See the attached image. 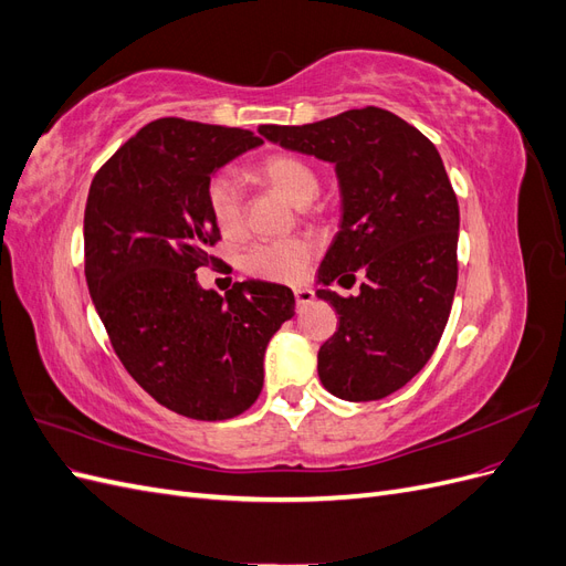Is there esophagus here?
Returning a JSON list of instances; mask_svg holds the SVG:
<instances>
[{
	"mask_svg": "<svg viewBox=\"0 0 566 566\" xmlns=\"http://www.w3.org/2000/svg\"><path fill=\"white\" fill-rule=\"evenodd\" d=\"M312 300H314V290H310V287H295V302H297V306L310 304Z\"/></svg>",
	"mask_w": 566,
	"mask_h": 566,
	"instance_id": "34e87169",
	"label": "esophagus"
}]
</instances>
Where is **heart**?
I'll return each instance as SVG.
<instances>
[{
	"mask_svg": "<svg viewBox=\"0 0 566 566\" xmlns=\"http://www.w3.org/2000/svg\"><path fill=\"white\" fill-rule=\"evenodd\" d=\"M254 172L269 186L297 205L312 202L321 191L316 167L297 153H271L256 163ZM205 202L221 233L235 235L245 224V193L241 179L233 172H217L205 186ZM314 256V245L306 238H283V241L254 243L243 254L245 273L273 283H295L304 276Z\"/></svg>",
	"mask_w": 566,
	"mask_h": 566,
	"instance_id": "obj_1",
	"label": "heart"
}]
</instances>
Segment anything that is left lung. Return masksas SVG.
I'll return each mask as SVG.
<instances>
[{
	"label": "left lung",
	"instance_id": "8db88e82",
	"mask_svg": "<svg viewBox=\"0 0 566 566\" xmlns=\"http://www.w3.org/2000/svg\"><path fill=\"white\" fill-rule=\"evenodd\" d=\"M285 148L335 163L342 224L321 262L331 285L364 273L361 293L318 290L339 328L318 349L323 387L347 401L385 399L430 361L458 285V198L439 150L378 106L312 125H262Z\"/></svg>",
	"mask_w": 566,
	"mask_h": 566
}]
</instances>
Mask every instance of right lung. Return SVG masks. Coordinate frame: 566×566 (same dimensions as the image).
<instances>
[{"instance_id":"add662e5","label":"right lung","mask_w":566,"mask_h":566,"mask_svg":"<svg viewBox=\"0 0 566 566\" xmlns=\"http://www.w3.org/2000/svg\"><path fill=\"white\" fill-rule=\"evenodd\" d=\"M250 129L160 117L96 172L84 210V276L111 345L153 399L193 420L245 413L264 385L269 339L295 314L293 290H202L221 241L205 202L217 167L260 146Z\"/></svg>"}]
</instances>
